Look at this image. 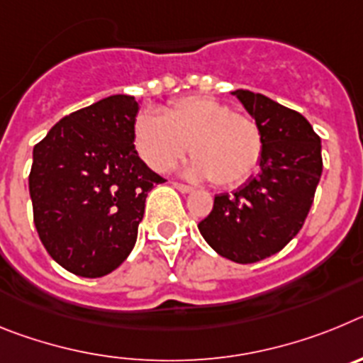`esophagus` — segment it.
I'll use <instances>...</instances> for the list:
<instances>
[{"instance_id":"esophagus-1","label":"esophagus","mask_w":363,"mask_h":363,"mask_svg":"<svg viewBox=\"0 0 363 363\" xmlns=\"http://www.w3.org/2000/svg\"><path fill=\"white\" fill-rule=\"evenodd\" d=\"M172 185H174V189H178L179 192H184V194H189V192L194 191V189L189 187V185H185V184H176V182H174V184H172Z\"/></svg>"}]
</instances>
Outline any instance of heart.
Returning <instances> with one entry per match:
<instances>
[{"label":"heart","mask_w":363,"mask_h":363,"mask_svg":"<svg viewBox=\"0 0 363 363\" xmlns=\"http://www.w3.org/2000/svg\"><path fill=\"white\" fill-rule=\"evenodd\" d=\"M134 145L143 162L165 172L187 154H196L184 172L233 187L251 178L262 162L264 138L258 123L209 96L172 101L163 116L143 112L134 121Z\"/></svg>","instance_id":"1"}]
</instances>
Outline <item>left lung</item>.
<instances>
[{
  "instance_id": "8db88e82",
  "label": "left lung",
  "mask_w": 363,
  "mask_h": 363,
  "mask_svg": "<svg viewBox=\"0 0 363 363\" xmlns=\"http://www.w3.org/2000/svg\"><path fill=\"white\" fill-rule=\"evenodd\" d=\"M230 94L258 123L264 154L258 174L218 194L198 229L220 256L255 264L281 251L303 225L322 176V145L300 112L243 89Z\"/></svg>"
}]
</instances>
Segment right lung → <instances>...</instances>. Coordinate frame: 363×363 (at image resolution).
Here are the masks:
<instances>
[{
  "mask_svg": "<svg viewBox=\"0 0 363 363\" xmlns=\"http://www.w3.org/2000/svg\"><path fill=\"white\" fill-rule=\"evenodd\" d=\"M140 99L114 94L57 121L34 147L28 176L34 225L56 264L83 278L123 264L145 200L165 179L134 147Z\"/></svg>",
  "mask_w": 363,
  "mask_h": 363,
  "instance_id": "right-lung-1",
  "label": "right lung"
}]
</instances>
